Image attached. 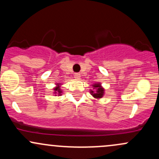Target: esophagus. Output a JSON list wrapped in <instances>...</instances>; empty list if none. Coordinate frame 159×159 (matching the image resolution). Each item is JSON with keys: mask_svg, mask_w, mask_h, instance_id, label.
<instances>
[{"mask_svg": "<svg viewBox=\"0 0 159 159\" xmlns=\"http://www.w3.org/2000/svg\"><path fill=\"white\" fill-rule=\"evenodd\" d=\"M74 77L75 78H76V79H79V78H81V74L78 73V72H77V73H75Z\"/></svg>", "mask_w": 159, "mask_h": 159, "instance_id": "esophagus-1", "label": "esophagus"}]
</instances>
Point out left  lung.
Returning <instances> with one entry per match:
<instances>
[{"instance_id": "left-lung-1", "label": "left lung", "mask_w": 159, "mask_h": 159, "mask_svg": "<svg viewBox=\"0 0 159 159\" xmlns=\"http://www.w3.org/2000/svg\"><path fill=\"white\" fill-rule=\"evenodd\" d=\"M93 89H96V91L94 92V91L91 90V95L93 96L94 98H101L104 95V89L101 87L100 84H93Z\"/></svg>"}]
</instances>
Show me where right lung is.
<instances>
[{
    "mask_svg": "<svg viewBox=\"0 0 159 159\" xmlns=\"http://www.w3.org/2000/svg\"><path fill=\"white\" fill-rule=\"evenodd\" d=\"M60 85L59 84H57V87H56L55 88H54V93H57V94H58L60 96V95H61V93H62V91H61V88H60Z\"/></svg>",
    "mask_w": 159,
    "mask_h": 159,
    "instance_id": "add662e5",
    "label": "right lung"
}]
</instances>
